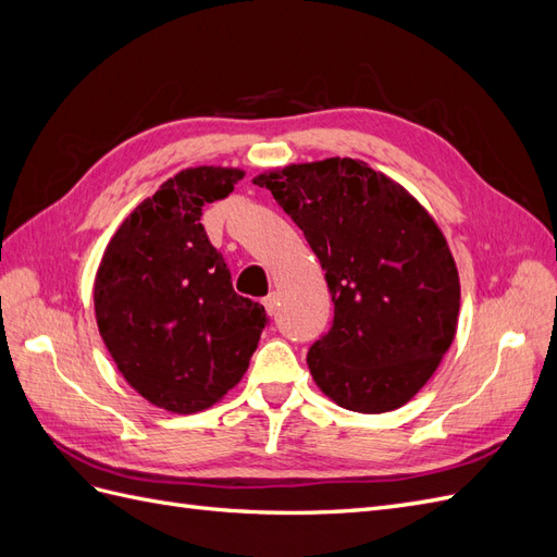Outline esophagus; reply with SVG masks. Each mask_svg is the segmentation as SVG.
Instances as JSON below:
<instances>
[{
    "instance_id": "34e87169",
    "label": "esophagus",
    "mask_w": 557,
    "mask_h": 557,
    "mask_svg": "<svg viewBox=\"0 0 557 557\" xmlns=\"http://www.w3.org/2000/svg\"><path fill=\"white\" fill-rule=\"evenodd\" d=\"M262 305H264V309H267L269 315H274V313L278 311V295H276V293H269V295L262 299Z\"/></svg>"
}]
</instances>
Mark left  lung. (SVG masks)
Segmentation results:
<instances>
[{
	"instance_id": "8db88e82",
	"label": "left lung",
	"mask_w": 557,
	"mask_h": 557,
	"mask_svg": "<svg viewBox=\"0 0 557 557\" xmlns=\"http://www.w3.org/2000/svg\"><path fill=\"white\" fill-rule=\"evenodd\" d=\"M252 183L305 232L325 272L334 318L307 356L315 385L348 411L399 409L458 327L460 278L440 225L362 160L288 164Z\"/></svg>"
}]
</instances>
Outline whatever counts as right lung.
I'll list each match as a JSON object with an SVG mask.
<instances>
[{
	"label": "right lung",
	"instance_id": "1",
	"mask_svg": "<svg viewBox=\"0 0 557 557\" xmlns=\"http://www.w3.org/2000/svg\"><path fill=\"white\" fill-rule=\"evenodd\" d=\"M242 178L232 166H190L164 181L117 227L97 269V327L117 372L172 413L223 399L267 325L264 307L234 293L199 223L205 207Z\"/></svg>",
	"mask_w": 557,
	"mask_h": 557
}]
</instances>
